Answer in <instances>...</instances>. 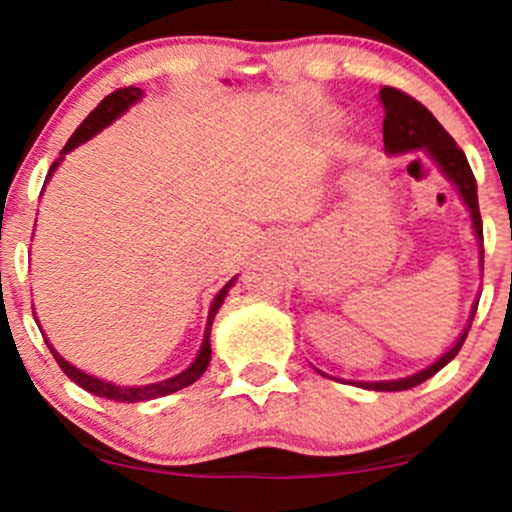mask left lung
<instances>
[{
    "mask_svg": "<svg viewBox=\"0 0 512 512\" xmlns=\"http://www.w3.org/2000/svg\"><path fill=\"white\" fill-rule=\"evenodd\" d=\"M380 101L385 105V120H383L385 149L390 151V154L426 149L433 161L438 163V168L457 185L464 204L469 207V214H472L474 233H477L479 245L484 243V226H481L479 199H477V180H474V173L472 168H469L464 151L455 144V139L445 132V127L440 125L436 117L431 115V110H426L424 105L416 101V98H411L409 93L399 91V88H392V86H383L380 88ZM474 313H477V305H474ZM469 327L472 325H467V330L462 332V337L457 339L455 346H452L448 354L440 356L438 361L433 363V366H428L426 370H419V373L409 375V378H402V380H390V383H356V385L366 387V390L399 392V390H409V387L426 383L428 378H433L440 368L448 366L452 358L460 354L464 339H467Z\"/></svg>",
    "mask_w": 512,
    "mask_h": 512,
    "instance_id": "8db88e82",
    "label": "left lung"
}]
</instances>
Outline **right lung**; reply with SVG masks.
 <instances>
[{
	"instance_id": "obj_1",
	"label": "right lung",
	"mask_w": 512,
	"mask_h": 512,
	"mask_svg": "<svg viewBox=\"0 0 512 512\" xmlns=\"http://www.w3.org/2000/svg\"><path fill=\"white\" fill-rule=\"evenodd\" d=\"M139 98H142V88H134V86H127V88H117V91L110 93V96H105L101 103L96 105V110H91L88 117L84 122H81L79 127H76V132L69 137V142L64 144L62 154H67V151H72L74 146H79L81 142H86V139H91L93 134L101 132L103 127H108L110 122L115 120V117H120L125 110L129 108L132 103H137ZM57 168V163H52L48 178L52 175V170ZM231 279L228 281L223 289L216 293L214 303H211V310H209V322H207V332H204V342H202V349H199V354L195 358V363H192L190 368L182 370L180 375H175V378L170 380H163V383H154V385H142V387H117L113 383H105V380H98L93 378V375L84 373V370L74 368L72 363H67L64 358L57 354L55 349L50 346L52 356H55L57 366L64 370V375H67L69 380H74L76 385L84 387L86 392H91V395L96 397H105V399H113V402H146V399H156V397H166V395H173V392L182 390V387L192 385L195 380H199L204 375V370L209 366V358H211V344H209V332H211V322H214V315L216 310L221 308L223 298H226L228 289L233 286Z\"/></svg>"
}]
</instances>
